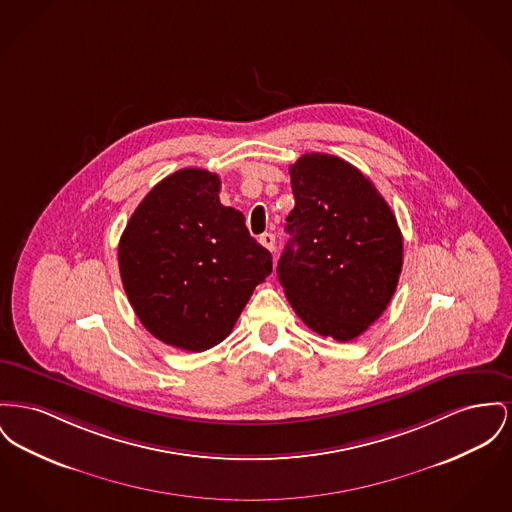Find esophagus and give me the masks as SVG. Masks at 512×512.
Here are the masks:
<instances>
[{"mask_svg":"<svg viewBox=\"0 0 512 512\" xmlns=\"http://www.w3.org/2000/svg\"><path fill=\"white\" fill-rule=\"evenodd\" d=\"M259 241H261V245H265L269 251H274V234H263L261 238H259Z\"/></svg>","mask_w":512,"mask_h":512,"instance_id":"34e87169","label":"esophagus"}]
</instances>
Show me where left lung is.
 I'll list each match as a JSON object with an SVG mask.
<instances>
[{
	"label": "left lung",
	"instance_id": "8db88e82",
	"mask_svg": "<svg viewBox=\"0 0 512 512\" xmlns=\"http://www.w3.org/2000/svg\"><path fill=\"white\" fill-rule=\"evenodd\" d=\"M292 234L278 261L284 294L311 331L348 342L387 309L402 271L389 203L356 166L311 152L290 166Z\"/></svg>",
	"mask_w": 512,
	"mask_h": 512
}]
</instances>
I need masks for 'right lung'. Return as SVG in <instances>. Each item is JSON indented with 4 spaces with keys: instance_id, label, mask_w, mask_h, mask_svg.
<instances>
[{
    "instance_id": "obj_1",
    "label": "right lung",
    "mask_w": 512,
    "mask_h": 512,
    "mask_svg": "<svg viewBox=\"0 0 512 512\" xmlns=\"http://www.w3.org/2000/svg\"><path fill=\"white\" fill-rule=\"evenodd\" d=\"M218 193L220 178L207 170L170 174L139 203L118 245L123 290L139 321L185 352L220 344L272 272L271 251Z\"/></svg>"
}]
</instances>
